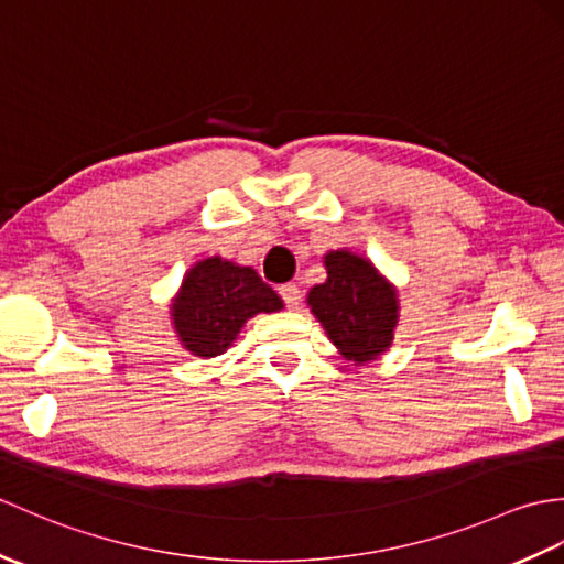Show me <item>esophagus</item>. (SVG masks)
I'll return each instance as SVG.
<instances>
[{
	"label": "esophagus",
	"instance_id": "esophagus-1",
	"mask_svg": "<svg viewBox=\"0 0 564 564\" xmlns=\"http://www.w3.org/2000/svg\"><path fill=\"white\" fill-rule=\"evenodd\" d=\"M279 293H281V297L285 301V305H289L291 310H295L297 305H301V289H297L295 283H285V285H281Z\"/></svg>",
	"mask_w": 564,
	"mask_h": 564
}]
</instances>
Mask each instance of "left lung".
<instances>
[{
  "label": "left lung",
  "instance_id": "8db88e82",
  "mask_svg": "<svg viewBox=\"0 0 564 564\" xmlns=\"http://www.w3.org/2000/svg\"><path fill=\"white\" fill-rule=\"evenodd\" d=\"M322 261L327 281L310 289V313L346 361L354 366L376 361L390 349L398 329V289L373 261L351 249H329Z\"/></svg>",
  "mask_w": 564,
  "mask_h": 564
}]
</instances>
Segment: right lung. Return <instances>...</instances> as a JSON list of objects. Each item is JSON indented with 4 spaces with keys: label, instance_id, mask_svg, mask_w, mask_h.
Wrapping results in <instances>:
<instances>
[{
    "label": "right lung",
    "instance_id": "right-lung-1",
    "mask_svg": "<svg viewBox=\"0 0 564 564\" xmlns=\"http://www.w3.org/2000/svg\"><path fill=\"white\" fill-rule=\"evenodd\" d=\"M283 301L251 267L223 257L196 261L170 303V319L182 349L215 358L230 349L247 319L279 313Z\"/></svg>",
    "mask_w": 564,
    "mask_h": 564
}]
</instances>
